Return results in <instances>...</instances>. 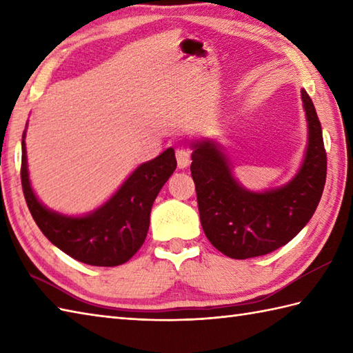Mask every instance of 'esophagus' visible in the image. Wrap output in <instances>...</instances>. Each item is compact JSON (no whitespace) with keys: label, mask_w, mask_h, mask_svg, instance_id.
<instances>
[{"label":"esophagus","mask_w":353,"mask_h":353,"mask_svg":"<svg viewBox=\"0 0 353 353\" xmlns=\"http://www.w3.org/2000/svg\"><path fill=\"white\" fill-rule=\"evenodd\" d=\"M176 159H177V167L181 168V170L188 167L190 162H191V153H190V150H186V148H177V150H176Z\"/></svg>","instance_id":"obj_1"}]
</instances>
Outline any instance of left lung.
Returning a JSON list of instances; mask_svg holds the SVG:
<instances>
[{
  "mask_svg": "<svg viewBox=\"0 0 353 353\" xmlns=\"http://www.w3.org/2000/svg\"><path fill=\"white\" fill-rule=\"evenodd\" d=\"M308 147L291 182L264 192L239 185L219 145L194 142L191 176L201 228L216 250L234 259L262 256L290 243L316 212L326 182V150L316 108L302 89Z\"/></svg>",
  "mask_w": 353,
  "mask_h": 353,
  "instance_id": "left-lung-1",
  "label": "left lung"
}]
</instances>
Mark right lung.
Returning <instances> with one entry per match:
<instances>
[{
	"label": "right lung",
	"mask_w": 353,
	"mask_h": 353,
	"mask_svg": "<svg viewBox=\"0 0 353 353\" xmlns=\"http://www.w3.org/2000/svg\"><path fill=\"white\" fill-rule=\"evenodd\" d=\"M26 132L22 134L21 183L37 228L71 258L89 265L115 267L129 261L144 244L150 212L161 188L176 170L174 150L139 165L101 208L83 216H68L45 208L32 190L27 170Z\"/></svg>",
	"instance_id": "1"
}]
</instances>
